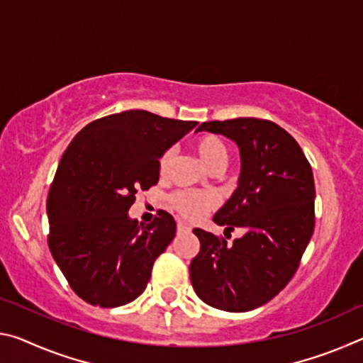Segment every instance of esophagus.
<instances>
[{
    "instance_id": "1",
    "label": "esophagus",
    "mask_w": 363,
    "mask_h": 363,
    "mask_svg": "<svg viewBox=\"0 0 363 363\" xmlns=\"http://www.w3.org/2000/svg\"><path fill=\"white\" fill-rule=\"evenodd\" d=\"M192 229H190V225L184 224V223H179L177 224V232H190Z\"/></svg>"
}]
</instances>
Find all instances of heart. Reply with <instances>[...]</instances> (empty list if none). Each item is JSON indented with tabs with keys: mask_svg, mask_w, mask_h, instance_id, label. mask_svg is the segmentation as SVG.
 <instances>
[{
	"mask_svg": "<svg viewBox=\"0 0 363 363\" xmlns=\"http://www.w3.org/2000/svg\"><path fill=\"white\" fill-rule=\"evenodd\" d=\"M194 149L196 155L200 157L201 163L210 171L224 169L227 164V149L223 140L219 138L213 136V134H205L200 136L194 143ZM174 158L173 149H168L162 153L158 160L160 173L164 174L169 168L171 162ZM171 205L174 210L190 220H196L203 218L205 214L213 210L218 205V196L213 192H192V190H181L171 196Z\"/></svg>",
	"mask_w": 363,
	"mask_h": 363,
	"instance_id": "obj_1",
	"label": "heart"
}]
</instances>
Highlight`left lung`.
Listing matches in <instances>:
<instances>
[{
  "mask_svg": "<svg viewBox=\"0 0 363 363\" xmlns=\"http://www.w3.org/2000/svg\"><path fill=\"white\" fill-rule=\"evenodd\" d=\"M196 131L223 134L238 147L237 189L213 220L245 233L227 245L194 229L200 253L190 262V281L208 306L253 311L277 296L296 272L315 224L314 174L299 144L272 121H206Z\"/></svg>",
  "mask_w": 363,
  "mask_h": 363,
  "instance_id": "8db88e82",
  "label": "left lung"
}]
</instances>
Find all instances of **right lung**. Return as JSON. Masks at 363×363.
I'll list each match as a JSON object with an SVG mask.
<instances>
[{
  "label": "right lung",
  "mask_w": 363,
  "mask_h": 363,
  "mask_svg": "<svg viewBox=\"0 0 363 363\" xmlns=\"http://www.w3.org/2000/svg\"><path fill=\"white\" fill-rule=\"evenodd\" d=\"M195 126L126 110L89 123L67 147L48 195V243L86 303L118 307L145 290L153 262L176 235V220L158 211L139 225L128 211L139 190L158 182L162 153Z\"/></svg>",
  "instance_id": "add662e5"
}]
</instances>
